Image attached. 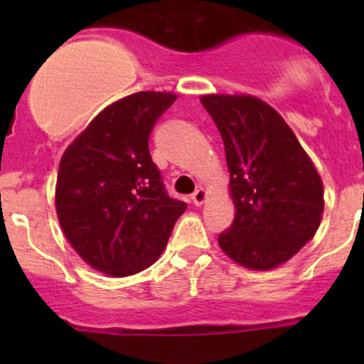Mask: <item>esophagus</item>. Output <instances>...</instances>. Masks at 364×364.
Segmentation results:
<instances>
[{
    "label": "esophagus",
    "instance_id": "obj_1",
    "mask_svg": "<svg viewBox=\"0 0 364 364\" xmlns=\"http://www.w3.org/2000/svg\"><path fill=\"white\" fill-rule=\"evenodd\" d=\"M205 199H208V192H205L204 188L196 190V193L192 196V203L196 205H203L205 203Z\"/></svg>",
    "mask_w": 364,
    "mask_h": 364
}]
</instances>
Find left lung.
Here are the masks:
<instances>
[{
    "label": "left lung",
    "mask_w": 364,
    "mask_h": 364,
    "mask_svg": "<svg viewBox=\"0 0 364 364\" xmlns=\"http://www.w3.org/2000/svg\"><path fill=\"white\" fill-rule=\"evenodd\" d=\"M225 146L234 222L218 236L229 259L269 271L296 255L321 225L324 186L294 132L252 95H203Z\"/></svg>",
    "instance_id": "1"
}]
</instances>
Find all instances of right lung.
<instances>
[{
  "label": "right lung",
  "instance_id": "1",
  "mask_svg": "<svg viewBox=\"0 0 364 364\" xmlns=\"http://www.w3.org/2000/svg\"><path fill=\"white\" fill-rule=\"evenodd\" d=\"M178 95L139 91L112 102L65 149L56 213L80 259L123 278L155 264L186 204L171 199L149 156V134Z\"/></svg>",
  "mask_w": 364,
  "mask_h": 364
}]
</instances>
